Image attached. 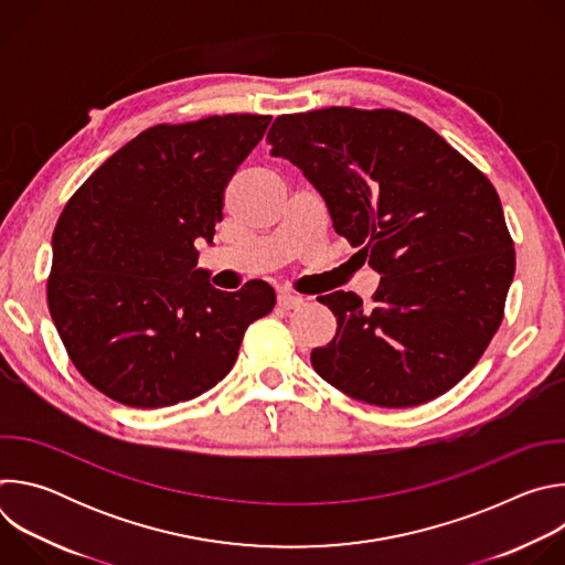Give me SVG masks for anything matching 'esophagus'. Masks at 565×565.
I'll list each match as a JSON object with an SVG mask.
<instances>
[{"label": "esophagus", "instance_id": "esophagus-1", "mask_svg": "<svg viewBox=\"0 0 565 565\" xmlns=\"http://www.w3.org/2000/svg\"><path fill=\"white\" fill-rule=\"evenodd\" d=\"M303 303V297L301 295H292V292H281L277 297V306L284 308V310H292V308H299Z\"/></svg>", "mask_w": 565, "mask_h": 565}]
</instances>
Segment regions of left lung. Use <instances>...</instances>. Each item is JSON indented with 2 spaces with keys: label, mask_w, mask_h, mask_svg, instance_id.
Here are the masks:
<instances>
[{
  "label": "left lung",
  "mask_w": 565,
  "mask_h": 565,
  "mask_svg": "<svg viewBox=\"0 0 565 565\" xmlns=\"http://www.w3.org/2000/svg\"><path fill=\"white\" fill-rule=\"evenodd\" d=\"M270 153L327 201L333 227L382 275L371 308L317 297L338 333L312 369L369 405L405 409L456 386L501 327L514 244L494 185L443 136L395 109L279 116Z\"/></svg>",
  "instance_id": "8db88e82"
}]
</instances>
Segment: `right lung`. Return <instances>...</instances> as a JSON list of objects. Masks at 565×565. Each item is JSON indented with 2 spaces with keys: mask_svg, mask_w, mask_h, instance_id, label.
Returning a JSON list of instances; mask_svg holds the SVG:
<instances>
[{
  "mask_svg": "<svg viewBox=\"0 0 565 565\" xmlns=\"http://www.w3.org/2000/svg\"><path fill=\"white\" fill-rule=\"evenodd\" d=\"M273 116L227 114L138 134L83 183L53 232L49 310L83 377L136 409L170 407L221 382L275 290L210 286L223 192Z\"/></svg>",
  "mask_w": 565,
  "mask_h": 565,
  "instance_id": "right-lung-1",
  "label": "right lung"
}]
</instances>
